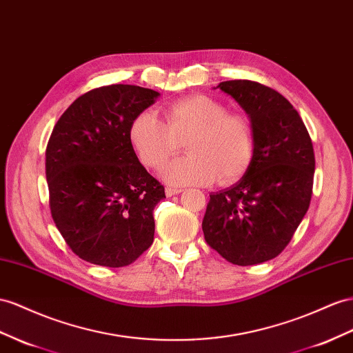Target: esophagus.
I'll return each mask as SVG.
<instances>
[{"label":"esophagus","instance_id":"34e87169","mask_svg":"<svg viewBox=\"0 0 353 353\" xmlns=\"http://www.w3.org/2000/svg\"><path fill=\"white\" fill-rule=\"evenodd\" d=\"M180 192H182V189H179V188H171V186L165 188V195L167 196H173V195H177Z\"/></svg>","mask_w":353,"mask_h":353}]
</instances>
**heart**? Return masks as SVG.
<instances>
[{
  "label": "heart",
  "instance_id": "b5f03b06",
  "mask_svg": "<svg viewBox=\"0 0 353 353\" xmlns=\"http://www.w3.org/2000/svg\"><path fill=\"white\" fill-rule=\"evenodd\" d=\"M130 140L143 165L159 170L186 144L188 157L168 164L170 185H232L248 173L256 153V130L243 112L221 99L195 94L165 108V122L152 112L134 117Z\"/></svg>",
  "mask_w": 353,
  "mask_h": 353
}]
</instances>
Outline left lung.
<instances>
[{
    "instance_id": "1",
    "label": "left lung",
    "mask_w": 353,
    "mask_h": 353,
    "mask_svg": "<svg viewBox=\"0 0 353 353\" xmlns=\"http://www.w3.org/2000/svg\"><path fill=\"white\" fill-rule=\"evenodd\" d=\"M245 108L256 130V153L239 182L210 195L204 239L236 265L282 254L309 210L314 152L301 116L277 90L252 80L218 85Z\"/></svg>"
}]
</instances>
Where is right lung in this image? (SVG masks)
<instances>
[{
	"label": "right lung",
	"mask_w": 353,
	"mask_h": 353,
	"mask_svg": "<svg viewBox=\"0 0 353 353\" xmlns=\"http://www.w3.org/2000/svg\"><path fill=\"white\" fill-rule=\"evenodd\" d=\"M158 95L134 85L95 88L62 113L50 134L52 218L68 248L90 264L130 265L153 243V209L165 191L140 164L130 126Z\"/></svg>",
	"instance_id": "1"
}]
</instances>
